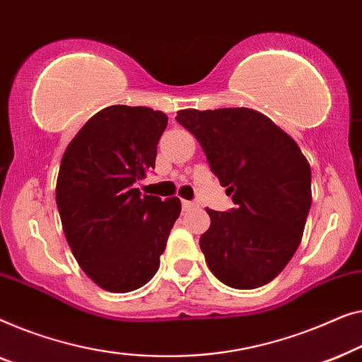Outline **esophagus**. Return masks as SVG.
I'll list each match as a JSON object with an SVG mask.
<instances>
[{"label":"esophagus","instance_id":"34e87169","mask_svg":"<svg viewBox=\"0 0 362 362\" xmlns=\"http://www.w3.org/2000/svg\"><path fill=\"white\" fill-rule=\"evenodd\" d=\"M182 206H183V210H190V208L195 206V203L188 202V200H182Z\"/></svg>","mask_w":362,"mask_h":362}]
</instances>
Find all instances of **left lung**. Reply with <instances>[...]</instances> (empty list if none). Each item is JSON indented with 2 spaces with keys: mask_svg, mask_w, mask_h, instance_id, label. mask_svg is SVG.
<instances>
[{
  "mask_svg": "<svg viewBox=\"0 0 362 362\" xmlns=\"http://www.w3.org/2000/svg\"><path fill=\"white\" fill-rule=\"evenodd\" d=\"M177 121L200 142L230 211L206 210L200 247L210 271L233 288L262 287L297 251L312 205V170L292 137L251 108L180 110Z\"/></svg>",
  "mask_w": 362,
  "mask_h": 362,
  "instance_id": "obj_1",
  "label": "left lung"
}]
</instances>
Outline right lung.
Wrapping results in <instances>:
<instances>
[{"mask_svg": "<svg viewBox=\"0 0 362 362\" xmlns=\"http://www.w3.org/2000/svg\"><path fill=\"white\" fill-rule=\"evenodd\" d=\"M167 115L113 105L86 121L64 152L55 200L78 266L98 287L131 292L154 277L180 215L177 197L134 188L154 169Z\"/></svg>", "mask_w": 362, "mask_h": 362, "instance_id": "obj_1", "label": "right lung"}]
</instances>
